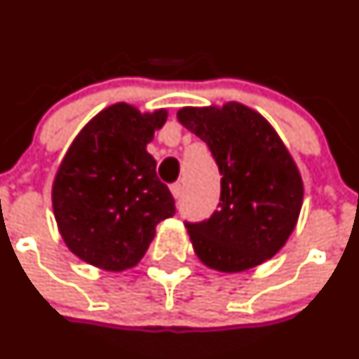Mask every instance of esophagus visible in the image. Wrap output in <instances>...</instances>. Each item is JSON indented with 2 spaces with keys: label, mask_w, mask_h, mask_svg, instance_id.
Here are the masks:
<instances>
[{
  "label": "esophagus",
  "mask_w": 359,
  "mask_h": 359,
  "mask_svg": "<svg viewBox=\"0 0 359 359\" xmlns=\"http://www.w3.org/2000/svg\"><path fill=\"white\" fill-rule=\"evenodd\" d=\"M170 191H172L173 198H177V200H179V198L182 196V193H184V186L180 182H175V184H172V186H170Z\"/></svg>",
  "instance_id": "obj_1"
}]
</instances>
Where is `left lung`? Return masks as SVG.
Listing matches in <instances>:
<instances>
[{
	"label": "left lung",
	"mask_w": 359,
	"mask_h": 359,
	"mask_svg": "<svg viewBox=\"0 0 359 359\" xmlns=\"http://www.w3.org/2000/svg\"><path fill=\"white\" fill-rule=\"evenodd\" d=\"M177 118L206 142L222 175L219 210L186 222L201 262L240 273L276 255L295 229L304 198L299 168L280 135L238 102L184 107Z\"/></svg>",
	"instance_id": "obj_1"
}]
</instances>
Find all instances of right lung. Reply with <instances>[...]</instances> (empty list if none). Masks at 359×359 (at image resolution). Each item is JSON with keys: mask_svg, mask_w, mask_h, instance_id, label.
Here are the masks:
<instances>
[{"mask_svg": "<svg viewBox=\"0 0 359 359\" xmlns=\"http://www.w3.org/2000/svg\"><path fill=\"white\" fill-rule=\"evenodd\" d=\"M166 111L125 102L100 111L72 140L53 180L60 236L74 255L106 271L139 264L175 201L147 153Z\"/></svg>", "mask_w": 359, "mask_h": 359, "instance_id": "obj_1", "label": "right lung"}]
</instances>
